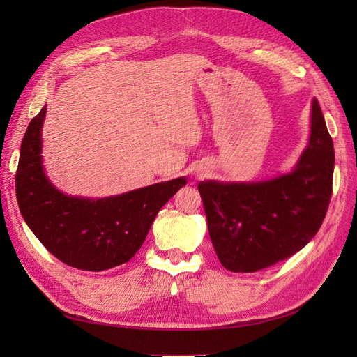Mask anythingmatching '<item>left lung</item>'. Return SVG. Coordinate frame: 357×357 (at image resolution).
Segmentation results:
<instances>
[{"mask_svg": "<svg viewBox=\"0 0 357 357\" xmlns=\"http://www.w3.org/2000/svg\"><path fill=\"white\" fill-rule=\"evenodd\" d=\"M335 152L319 101L311 134L295 169L259 183L201 181L208 232L220 264L232 273L273 266L305 247L325 219Z\"/></svg>", "mask_w": 357, "mask_h": 357, "instance_id": "1", "label": "left lung"}]
</instances>
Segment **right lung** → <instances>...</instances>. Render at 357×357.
Returning <instances> with one entry per match:
<instances>
[{"mask_svg":"<svg viewBox=\"0 0 357 357\" xmlns=\"http://www.w3.org/2000/svg\"><path fill=\"white\" fill-rule=\"evenodd\" d=\"M46 107L32 119L20 146L16 197L29 229L61 262L104 271L128 262L143 245L156 214L186 185L180 177L102 199L67 197L41 165Z\"/></svg>","mask_w":357,"mask_h":357,"instance_id":"1","label":"right lung"}]
</instances>
